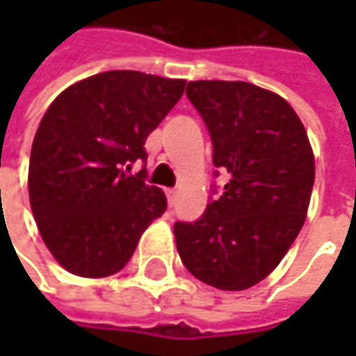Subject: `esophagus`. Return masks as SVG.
Instances as JSON below:
<instances>
[{
	"mask_svg": "<svg viewBox=\"0 0 356 356\" xmlns=\"http://www.w3.org/2000/svg\"><path fill=\"white\" fill-rule=\"evenodd\" d=\"M175 197H177V191L175 189H167V200H169V206L175 204Z\"/></svg>",
	"mask_w": 356,
	"mask_h": 356,
	"instance_id": "1",
	"label": "esophagus"
}]
</instances>
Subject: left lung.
<instances>
[{
  "mask_svg": "<svg viewBox=\"0 0 356 356\" xmlns=\"http://www.w3.org/2000/svg\"><path fill=\"white\" fill-rule=\"evenodd\" d=\"M187 99L210 131L214 167L231 179L195 222H175L177 251L197 280L245 291L305 222L316 179L309 138L282 97L249 82H189Z\"/></svg>",
  "mask_w": 356,
  "mask_h": 356,
  "instance_id": "8db88e82",
  "label": "left lung"
}]
</instances>
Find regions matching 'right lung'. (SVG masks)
<instances>
[{"label": "right lung", "instance_id": "obj_1", "mask_svg": "<svg viewBox=\"0 0 356 356\" xmlns=\"http://www.w3.org/2000/svg\"><path fill=\"white\" fill-rule=\"evenodd\" d=\"M185 80L113 70L65 88L36 129L29 195L53 257L72 274L119 272L148 225L163 216V189L146 185V138L183 97Z\"/></svg>", "mask_w": 356, "mask_h": 356}]
</instances>
